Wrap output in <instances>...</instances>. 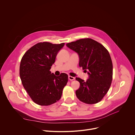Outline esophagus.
Returning a JSON list of instances; mask_svg holds the SVG:
<instances>
[{"label":"esophagus","instance_id":"esophagus-1","mask_svg":"<svg viewBox=\"0 0 135 135\" xmlns=\"http://www.w3.org/2000/svg\"><path fill=\"white\" fill-rule=\"evenodd\" d=\"M74 79H75V78H74V77L71 76H70V75H69V80H70V81H72V80H74Z\"/></svg>","mask_w":135,"mask_h":135}]
</instances>
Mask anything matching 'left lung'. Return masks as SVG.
<instances>
[{
  "label": "left lung",
  "mask_w": 135,
  "mask_h": 135,
  "mask_svg": "<svg viewBox=\"0 0 135 135\" xmlns=\"http://www.w3.org/2000/svg\"><path fill=\"white\" fill-rule=\"evenodd\" d=\"M66 46L79 56V66L89 75L86 81L76 78L80 86L75 91L79 100L86 104L100 102L108 91L112 80L113 66L110 54L100 43L83 38L68 43Z\"/></svg>",
  "instance_id": "8db88e82"
}]
</instances>
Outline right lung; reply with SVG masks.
<instances>
[{
	"label": "right lung",
	"mask_w": 135,
	"mask_h": 135,
	"mask_svg": "<svg viewBox=\"0 0 135 135\" xmlns=\"http://www.w3.org/2000/svg\"><path fill=\"white\" fill-rule=\"evenodd\" d=\"M64 44L40 42L31 47L22 57L20 67L22 84L32 100L38 105H50L62 97L68 75L62 73L57 76L50 70Z\"/></svg>",
	"instance_id": "right-lung-1"
}]
</instances>
